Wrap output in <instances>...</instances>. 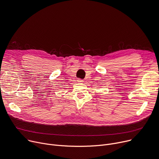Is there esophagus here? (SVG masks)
Segmentation results:
<instances>
[{
  "label": "esophagus",
  "instance_id": "esophagus-1",
  "mask_svg": "<svg viewBox=\"0 0 159 159\" xmlns=\"http://www.w3.org/2000/svg\"><path fill=\"white\" fill-rule=\"evenodd\" d=\"M77 81H78V82H80V83H82V82H84V80H82V79H79L77 80Z\"/></svg>",
  "mask_w": 159,
  "mask_h": 159
}]
</instances>
